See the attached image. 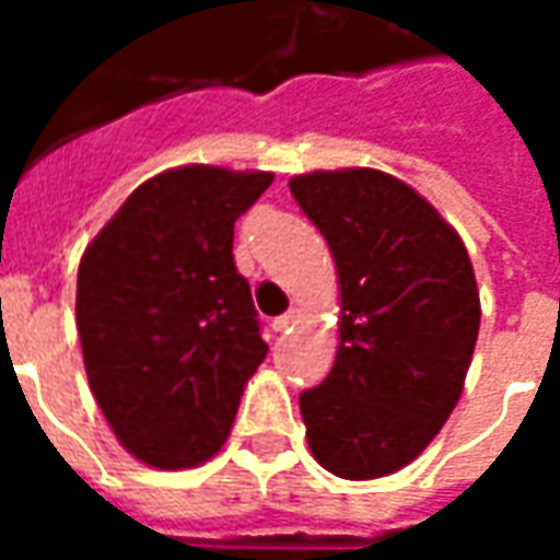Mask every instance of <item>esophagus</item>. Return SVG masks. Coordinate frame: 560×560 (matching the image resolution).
Returning a JSON list of instances; mask_svg holds the SVG:
<instances>
[{
	"label": "esophagus",
	"mask_w": 560,
	"mask_h": 560,
	"mask_svg": "<svg viewBox=\"0 0 560 560\" xmlns=\"http://www.w3.org/2000/svg\"><path fill=\"white\" fill-rule=\"evenodd\" d=\"M296 320H300V312H296V308H291V312H284L281 317H276V320H272V327L279 329V332H284V329H291Z\"/></svg>",
	"instance_id": "obj_1"
}]
</instances>
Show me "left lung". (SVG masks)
I'll return each instance as SVG.
<instances>
[{"mask_svg":"<svg viewBox=\"0 0 560 560\" xmlns=\"http://www.w3.org/2000/svg\"><path fill=\"white\" fill-rule=\"evenodd\" d=\"M339 276V351L300 396L312 456L341 480L411 465L465 389L480 291L468 248L411 185L375 167L293 176Z\"/></svg>","mask_w":560,"mask_h":560,"instance_id":"8db88e82","label":"left lung"}]
</instances>
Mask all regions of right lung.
Returning a JSON list of instances; mask_svg holds the SVG:
<instances>
[{
    "instance_id": "right-lung-1",
    "label": "right lung",
    "mask_w": 560,
    "mask_h": 560,
    "mask_svg": "<svg viewBox=\"0 0 560 560\" xmlns=\"http://www.w3.org/2000/svg\"><path fill=\"white\" fill-rule=\"evenodd\" d=\"M267 171L185 164L138 185L86 245L78 332L90 389L119 444L159 470L219 453L267 357L233 224Z\"/></svg>"
}]
</instances>
